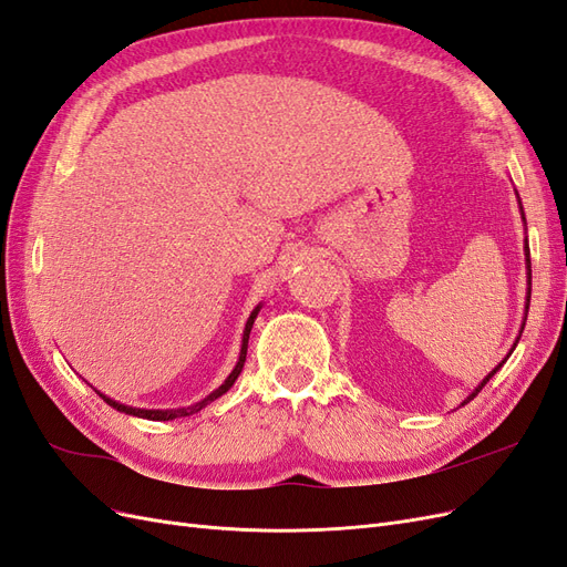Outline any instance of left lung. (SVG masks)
<instances>
[{
  "label": "left lung",
  "instance_id": "8db88e82",
  "mask_svg": "<svg viewBox=\"0 0 567 567\" xmlns=\"http://www.w3.org/2000/svg\"><path fill=\"white\" fill-rule=\"evenodd\" d=\"M516 198H518V208H520V219H523V225L527 227V221H525V213H523V203H520V196H518V192H516ZM525 265H527V296H525V319H527V310H529V293H532V265H529V248H527V238H525ZM525 319H523V323H520V333H518L516 342H513V348L508 350V354H506V357L502 359V362H499V364H496V367H494V369H492V371H489V373L485 375V379H483V383H480V385H477V388H475V390H473V392L468 394V398L461 402V406H463V404H468V402H471V400L475 398V394H477L480 390H483V388L487 385V381L492 379V375H494L496 371H499V369H502V367L506 364V359L511 357V352H513V350H516V346H518V340H520V336H523V329H525Z\"/></svg>",
  "mask_w": 567,
  "mask_h": 567
}]
</instances>
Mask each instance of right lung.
<instances>
[{"instance_id":"add662e5","label":"right lung","mask_w":567,"mask_h":567,"mask_svg":"<svg viewBox=\"0 0 567 567\" xmlns=\"http://www.w3.org/2000/svg\"><path fill=\"white\" fill-rule=\"evenodd\" d=\"M260 310H262V302L255 307V310L250 312V317H248V321H246V329H244V338H241V352H238V362H236V367H234V371L227 375L225 379V383H221L217 390H213L208 398H203L200 402H196V404H192V406H182V409H140V406H127V404H120V402H115V400H111L109 394H101L99 390V398L104 400L106 404H111L113 409H117L120 414H127V416H136V419H148V421H173V419H184V416H192V414H198L200 409H205L208 406L210 402H215L217 398H221V394H225L234 383H236V379H238V373L244 371V364H246V352H248V338H250V329H252V323H255V319H257V315H260Z\"/></svg>"}]
</instances>
